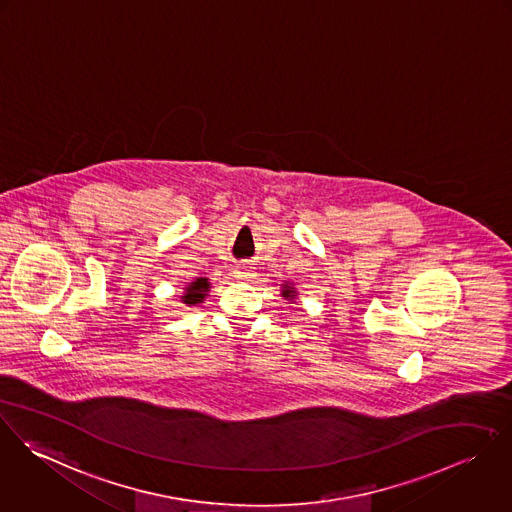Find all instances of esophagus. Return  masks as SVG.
<instances>
[{
  "label": "esophagus",
  "instance_id": "esophagus-1",
  "mask_svg": "<svg viewBox=\"0 0 512 512\" xmlns=\"http://www.w3.org/2000/svg\"><path fill=\"white\" fill-rule=\"evenodd\" d=\"M235 277L239 281H251L253 279V267H249L247 263H241L237 269H235Z\"/></svg>",
  "mask_w": 512,
  "mask_h": 512
}]
</instances>
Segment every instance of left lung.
I'll use <instances>...</instances> for the list:
<instances>
[{"mask_svg": "<svg viewBox=\"0 0 512 512\" xmlns=\"http://www.w3.org/2000/svg\"><path fill=\"white\" fill-rule=\"evenodd\" d=\"M281 296H284V300H290V304H294V298L298 296V290L294 288V284H281Z\"/></svg>", "mask_w": 512, "mask_h": 512, "instance_id": "1", "label": "left lung"}]
</instances>
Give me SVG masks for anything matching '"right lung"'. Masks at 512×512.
<instances>
[{"instance_id":"right-lung-1","label":"right lung","mask_w":512,"mask_h":512,"mask_svg":"<svg viewBox=\"0 0 512 512\" xmlns=\"http://www.w3.org/2000/svg\"><path fill=\"white\" fill-rule=\"evenodd\" d=\"M210 288H212L210 279L198 277V279H194L192 283H186V286L182 288L184 292H182L180 300H182V304H186V306H198V304L204 302V298L208 296Z\"/></svg>"}]
</instances>
